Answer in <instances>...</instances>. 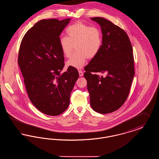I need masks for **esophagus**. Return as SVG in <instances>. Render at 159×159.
<instances>
[{
	"label": "esophagus",
	"instance_id": "obj_1",
	"mask_svg": "<svg viewBox=\"0 0 159 159\" xmlns=\"http://www.w3.org/2000/svg\"><path fill=\"white\" fill-rule=\"evenodd\" d=\"M79 76H83V73L81 71V70H79Z\"/></svg>",
	"mask_w": 159,
	"mask_h": 159
}]
</instances>
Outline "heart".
<instances>
[{
  "label": "heart",
  "mask_w": 159,
  "mask_h": 159,
  "mask_svg": "<svg viewBox=\"0 0 159 159\" xmlns=\"http://www.w3.org/2000/svg\"><path fill=\"white\" fill-rule=\"evenodd\" d=\"M67 36H61L59 43L63 55L69 58L75 46L77 50L67 61V66L76 69L82 68L88 58L95 57L100 51L102 43V33L98 28L82 22L68 26Z\"/></svg>",
  "instance_id": "1"
}]
</instances>
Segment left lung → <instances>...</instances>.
Returning a JSON list of instances; mask_svg holds the SVG:
<instances>
[{
	"label": "left lung",
	"instance_id": "left-lung-1",
	"mask_svg": "<svg viewBox=\"0 0 159 159\" xmlns=\"http://www.w3.org/2000/svg\"><path fill=\"white\" fill-rule=\"evenodd\" d=\"M98 24L102 43L98 53L86 66L84 77L92 108L100 114L112 113L128 96L135 71L133 49L126 32L102 17L91 18ZM107 73L105 78L91 72Z\"/></svg>",
	"mask_w": 159,
	"mask_h": 159
}]
</instances>
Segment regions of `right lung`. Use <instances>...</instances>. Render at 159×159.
<instances>
[{
  "label": "right lung",
  "mask_w": 159,
  "mask_h": 159,
  "mask_svg": "<svg viewBox=\"0 0 159 159\" xmlns=\"http://www.w3.org/2000/svg\"><path fill=\"white\" fill-rule=\"evenodd\" d=\"M71 18L42 20L23 37L18 63L31 102L43 113L58 116L67 110L79 73L64 66L60 35Z\"/></svg>",
  "instance_id": "1"
}]
</instances>
